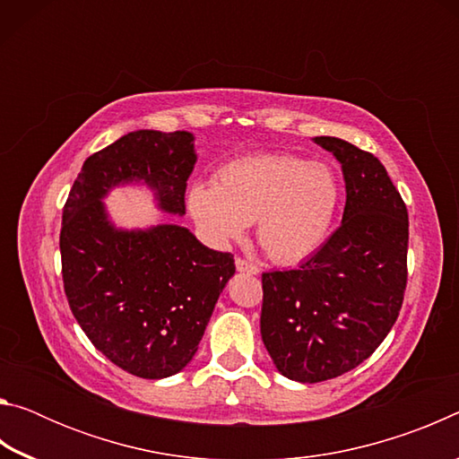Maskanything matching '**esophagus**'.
<instances>
[{
	"label": "esophagus",
	"instance_id": "obj_1",
	"mask_svg": "<svg viewBox=\"0 0 459 459\" xmlns=\"http://www.w3.org/2000/svg\"><path fill=\"white\" fill-rule=\"evenodd\" d=\"M235 265H237L238 271H243V273H251V275H257L259 271H261L259 265H255V263L247 261V259H243V257H237V259H235Z\"/></svg>",
	"mask_w": 459,
	"mask_h": 459
}]
</instances>
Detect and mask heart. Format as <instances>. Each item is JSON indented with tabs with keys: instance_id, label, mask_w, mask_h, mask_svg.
I'll use <instances>...</instances> for the list:
<instances>
[{
	"instance_id": "obj_1",
	"label": "heart",
	"mask_w": 459,
	"mask_h": 459,
	"mask_svg": "<svg viewBox=\"0 0 459 459\" xmlns=\"http://www.w3.org/2000/svg\"><path fill=\"white\" fill-rule=\"evenodd\" d=\"M338 180L322 161L291 153H255L230 160L212 184L188 190V208L214 240L255 237L269 259L291 265L312 255L328 235L338 206Z\"/></svg>"
}]
</instances>
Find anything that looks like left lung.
<instances>
[{
	"instance_id": "8db88e82",
	"label": "left lung",
	"mask_w": 459,
	"mask_h": 459,
	"mask_svg": "<svg viewBox=\"0 0 459 459\" xmlns=\"http://www.w3.org/2000/svg\"><path fill=\"white\" fill-rule=\"evenodd\" d=\"M342 164V224L298 269L263 273L261 336L277 370L322 383L352 370L397 322L407 287L409 214L385 166L338 137H316Z\"/></svg>"
}]
</instances>
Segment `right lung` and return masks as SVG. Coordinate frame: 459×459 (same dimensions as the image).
Wrapping results in <instances>:
<instances>
[{
	"label": "right lung",
	"mask_w": 459,
	"mask_h": 459,
	"mask_svg": "<svg viewBox=\"0 0 459 459\" xmlns=\"http://www.w3.org/2000/svg\"><path fill=\"white\" fill-rule=\"evenodd\" d=\"M192 142L188 131H131L89 155L62 208L68 306L92 346L139 378L176 375L192 360L235 275V259L176 224L117 230L100 198L113 186L143 180L164 211L184 214L186 182L196 164Z\"/></svg>",
	"instance_id": "right-lung-1"
}]
</instances>
